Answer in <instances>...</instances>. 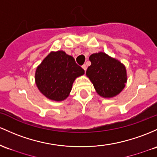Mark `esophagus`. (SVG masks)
<instances>
[{
	"mask_svg": "<svg viewBox=\"0 0 157 157\" xmlns=\"http://www.w3.org/2000/svg\"><path fill=\"white\" fill-rule=\"evenodd\" d=\"M82 68H83V70L85 71H86V69H87V66H86V65H85V64H84V65H82Z\"/></svg>",
	"mask_w": 157,
	"mask_h": 157,
	"instance_id": "esophagus-1",
	"label": "esophagus"
}]
</instances>
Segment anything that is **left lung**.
<instances>
[{
    "instance_id": "obj_1",
    "label": "left lung",
    "mask_w": 157,
    "mask_h": 157,
    "mask_svg": "<svg viewBox=\"0 0 157 157\" xmlns=\"http://www.w3.org/2000/svg\"><path fill=\"white\" fill-rule=\"evenodd\" d=\"M92 64L88 67L86 75L98 94L104 98L117 95L127 82L126 68L118 60L103 52L89 56Z\"/></svg>"
}]
</instances>
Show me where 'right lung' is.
<instances>
[{
  "label": "right lung",
  "instance_id": "1",
  "mask_svg": "<svg viewBox=\"0 0 157 157\" xmlns=\"http://www.w3.org/2000/svg\"><path fill=\"white\" fill-rule=\"evenodd\" d=\"M83 74L84 70L71 56L63 51L51 52L37 68L36 83L48 98L63 101L69 94L75 78Z\"/></svg>",
  "mask_w": 157,
  "mask_h": 157
}]
</instances>
